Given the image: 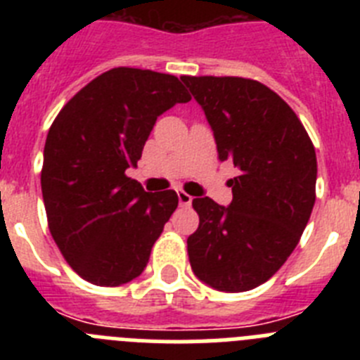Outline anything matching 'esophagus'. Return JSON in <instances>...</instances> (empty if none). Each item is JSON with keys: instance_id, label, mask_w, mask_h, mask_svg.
I'll return each instance as SVG.
<instances>
[{"instance_id": "esophagus-1", "label": "esophagus", "mask_w": 360, "mask_h": 360, "mask_svg": "<svg viewBox=\"0 0 360 360\" xmlns=\"http://www.w3.org/2000/svg\"><path fill=\"white\" fill-rule=\"evenodd\" d=\"M178 195V202H180V205H191V202H193V196L191 195H187L186 191H178L176 193Z\"/></svg>"}]
</instances>
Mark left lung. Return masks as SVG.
Here are the masks:
<instances>
[{"mask_svg": "<svg viewBox=\"0 0 360 360\" xmlns=\"http://www.w3.org/2000/svg\"><path fill=\"white\" fill-rule=\"evenodd\" d=\"M180 79L207 117L218 158L240 169L229 180V207L193 200L200 225L187 238L191 269L216 290H252L281 269L310 219L316 149L294 110L262 82Z\"/></svg>", "mask_w": 360, "mask_h": 360, "instance_id": "1", "label": "left lung"}]
</instances>
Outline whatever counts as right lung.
<instances>
[{"label":"right lung","mask_w":360,"mask_h":360,"mask_svg":"<svg viewBox=\"0 0 360 360\" xmlns=\"http://www.w3.org/2000/svg\"><path fill=\"white\" fill-rule=\"evenodd\" d=\"M189 101L174 75L120 66L88 82L53 120L44 209L53 241L86 281L119 287L144 272L178 196L146 193L126 169L136 167L158 117Z\"/></svg>","instance_id":"right-lung-1"}]
</instances>
